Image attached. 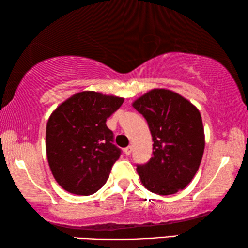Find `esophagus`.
<instances>
[{"mask_svg": "<svg viewBox=\"0 0 248 248\" xmlns=\"http://www.w3.org/2000/svg\"><path fill=\"white\" fill-rule=\"evenodd\" d=\"M131 153H132V147L131 146H128V147H126V148H124V154L126 156H130L131 155Z\"/></svg>", "mask_w": 248, "mask_h": 248, "instance_id": "obj_1", "label": "esophagus"}]
</instances>
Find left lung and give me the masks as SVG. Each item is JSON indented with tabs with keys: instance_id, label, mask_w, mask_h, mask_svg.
I'll use <instances>...</instances> for the list:
<instances>
[{
	"instance_id": "1",
	"label": "left lung",
	"mask_w": 248,
	"mask_h": 248,
	"mask_svg": "<svg viewBox=\"0 0 248 248\" xmlns=\"http://www.w3.org/2000/svg\"><path fill=\"white\" fill-rule=\"evenodd\" d=\"M146 118L153 157L137 171L148 190L173 195L186 188L201 165L205 134L201 112L171 90L154 89L132 104Z\"/></svg>"
}]
</instances>
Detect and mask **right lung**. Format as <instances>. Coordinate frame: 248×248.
<instances>
[{"mask_svg": "<svg viewBox=\"0 0 248 248\" xmlns=\"http://www.w3.org/2000/svg\"><path fill=\"white\" fill-rule=\"evenodd\" d=\"M123 98L76 93L58 106L46 124V156L56 181L70 194L88 196L105 185L121 149L106 125Z\"/></svg>", "mask_w": 248, "mask_h": 248, "instance_id": "obj_1", "label": "right lung"}]
</instances>
